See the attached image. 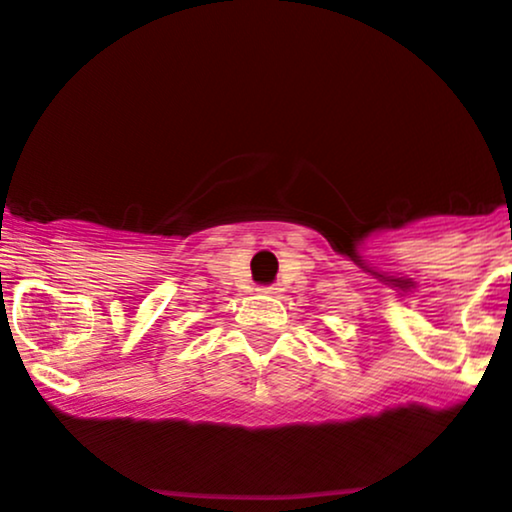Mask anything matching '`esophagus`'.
I'll return each mask as SVG.
<instances>
[{"mask_svg": "<svg viewBox=\"0 0 512 512\" xmlns=\"http://www.w3.org/2000/svg\"><path fill=\"white\" fill-rule=\"evenodd\" d=\"M262 294H267V297H274V294L279 292V287H274V284H267V287H260Z\"/></svg>", "mask_w": 512, "mask_h": 512, "instance_id": "34e87169", "label": "esophagus"}]
</instances>
